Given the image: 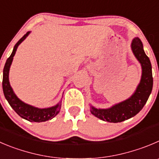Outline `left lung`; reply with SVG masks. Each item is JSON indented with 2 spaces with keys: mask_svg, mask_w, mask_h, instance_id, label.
<instances>
[{
  "mask_svg": "<svg viewBox=\"0 0 159 159\" xmlns=\"http://www.w3.org/2000/svg\"><path fill=\"white\" fill-rule=\"evenodd\" d=\"M131 50L135 58L141 66V78L135 91L126 100L121 101L108 108H97L90 105V112L101 120L108 122H121L135 116L143 108L148 99L152 87V64L143 51V43L138 37L131 43Z\"/></svg>",
  "mask_w": 159,
  "mask_h": 159,
  "instance_id": "obj_1",
  "label": "left lung"
}]
</instances>
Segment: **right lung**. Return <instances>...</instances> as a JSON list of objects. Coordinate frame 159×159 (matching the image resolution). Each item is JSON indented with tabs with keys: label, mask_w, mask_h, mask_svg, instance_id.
I'll list each match as a JSON object with an SVG mask.
<instances>
[{
	"label": "right lung",
	"mask_w": 159,
	"mask_h": 159,
	"mask_svg": "<svg viewBox=\"0 0 159 159\" xmlns=\"http://www.w3.org/2000/svg\"><path fill=\"white\" fill-rule=\"evenodd\" d=\"M30 33H31V31L27 32L25 35L16 43L14 48H13L12 53L6 61L4 70H3V92H4V95L5 97L6 100L7 101L9 105H11V107L22 119H26V120L33 122H46V121L52 119L53 118L55 117L59 113L61 106V99L57 105H54V106L44 108H37V107L28 105V104L21 101L16 96L12 87H11L10 82H9V71H10L11 65L12 63L13 58H14L15 54H16L18 47L19 46V44L23 40H25V39L30 35Z\"/></svg>",
	"instance_id": "obj_1"
}]
</instances>
